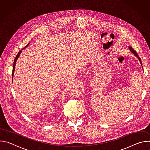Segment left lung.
Here are the masks:
<instances>
[{"instance_id": "left-lung-1", "label": "left lung", "mask_w": 150, "mask_h": 150, "mask_svg": "<svg viewBox=\"0 0 150 150\" xmlns=\"http://www.w3.org/2000/svg\"><path fill=\"white\" fill-rule=\"evenodd\" d=\"M129 50L135 55V56H137L138 58V59L139 60V62H140V63H141V65H142V62H141V59H140V57H139V56H138V54L137 53V52L135 51V50H134V49H132V47H129Z\"/></svg>"}]
</instances>
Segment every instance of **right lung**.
<instances>
[{
	"instance_id": "right-lung-1",
	"label": "right lung",
	"mask_w": 150,
	"mask_h": 150,
	"mask_svg": "<svg viewBox=\"0 0 150 150\" xmlns=\"http://www.w3.org/2000/svg\"><path fill=\"white\" fill-rule=\"evenodd\" d=\"M29 45V43L24 47V48H25L26 47H27L28 46V45ZM23 50V49H22ZM21 52H22V50H20L19 52H18V53L17 54V55H16V57H15V60H14V62H13V70H12V81H13V74H14V71H15V65H16V60H17V59H18V58L19 57V55H20V54H21Z\"/></svg>"
}]
</instances>
